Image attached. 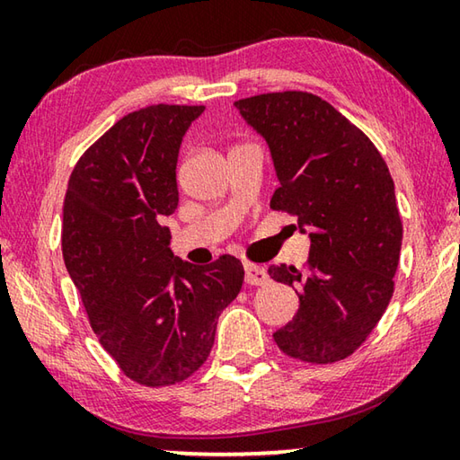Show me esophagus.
<instances>
[{
    "label": "esophagus",
    "instance_id": "34e87169",
    "mask_svg": "<svg viewBox=\"0 0 460 460\" xmlns=\"http://www.w3.org/2000/svg\"><path fill=\"white\" fill-rule=\"evenodd\" d=\"M270 279L268 271L260 268V266H253V263H245V284L249 286H263Z\"/></svg>",
    "mask_w": 460,
    "mask_h": 460
}]
</instances>
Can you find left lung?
Segmentation results:
<instances>
[{
  "label": "left lung",
  "instance_id": "left-lung-1",
  "mask_svg": "<svg viewBox=\"0 0 460 460\" xmlns=\"http://www.w3.org/2000/svg\"><path fill=\"white\" fill-rule=\"evenodd\" d=\"M235 107L270 147L279 182L270 207L294 217L310 239L308 270L268 268L300 298L276 345L306 363L345 359L394 294L402 221L392 174L369 137L313 93H266Z\"/></svg>",
  "mask_w": 460,
  "mask_h": 460
}]
</instances>
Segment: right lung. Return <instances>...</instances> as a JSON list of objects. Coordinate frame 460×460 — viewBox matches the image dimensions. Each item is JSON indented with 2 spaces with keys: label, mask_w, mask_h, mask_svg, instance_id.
I'll return each instance as SVG.
<instances>
[{
  "label": "right lung",
  "mask_w": 460,
  "mask_h": 460,
  "mask_svg": "<svg viewBox=\"0 0 460 460\" xmlns=\"http://www.w3.org/2000/svg\"><path fill=\"white\" fill-rule=\"evenodd\" d=\"M202 111L160 103L128 113L76 162L62 208V258L93 331L147 387L178 384L207 361L243 284L233 255L208 266L174 258L162 225L178 207L182 137Z\"/></svg>",
  "instance_id": "add662e5"
}]
</instances>
